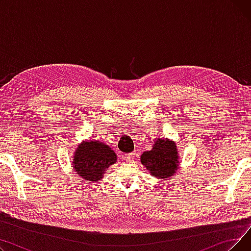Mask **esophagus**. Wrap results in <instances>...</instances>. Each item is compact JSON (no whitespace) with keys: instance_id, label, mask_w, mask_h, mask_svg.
<instances>
[{"instance_id":"1","label":"esophagus","mask_w":251,"mask_h":251,"mask_svg":"<svg viewBox=\"0 0 251 251\" xmlns=\"http://www.w3.org/2000/svg\"><path fill=\"white\" fill-rule=\"evenodd\" d=\"M124 157H125L126 162H128V163H132V162H134V160H135V152L126 153V154L124 155Z\"/></svg>"}]
</instances>
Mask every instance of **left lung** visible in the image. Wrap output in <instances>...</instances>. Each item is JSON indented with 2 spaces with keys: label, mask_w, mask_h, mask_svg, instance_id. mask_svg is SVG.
Returning a JSON list of instances; mask_svg holds the SVG:
<instances>
[{
  "label": "left lung",
  "mask_w": 251,
  "mask_h": 251,
  "mask_svg": "<svg viewBox=\"0 0 251 251\" xmlns=\"http://www.w3.org/2000/svg\"><path fill=\"white\" fill-rule=\"evenodd\" d=\"M140 162L152 176L163 179L171 177L179 166L175 143L168 139H157L152 150L141 154Z\"/></svg>",
  "instance_id": "8db88e82"
}]
</instances>
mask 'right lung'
<instances>
[{
	"label": "right lung",
	"mask_w": 251,
	"mask_h": 251,
	"mask_svg": "<svg viewBox=\"0 0 251 251\" xmlns=\"http://www.w3.org/2000/svg\"><path fill=\"white\" fill-rule=\"evenodd\" d=\"M117 162L114 151L100 141H87L78 147L73 157L74 169L86 181H99L112 164Z\"/></svg>",
	"instance_id": "1"
}]
</instances>
